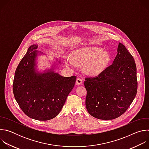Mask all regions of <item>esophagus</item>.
Instances as JSON below:
<instances>
[{"mask_svg":"<svg viewBox=\"0 0 149 149\" xmlns=\"http://www.w3.org/2000/svg\"><path fill=\"white\" fill-rule=\"evenodd\" d=\"M76 84L77 85H81L82 84V80L79 78H78L76 80Z\"/></svg>","mask_w":149,"mask_h":149,"instance_id":"34e87169","label":"esophagus"}]
</instances>
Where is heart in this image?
<instances>
[{"label": "heart", "instance_id": "obj_1", "mask_svg": "<svg viewBox=\"0 0 149 149\" xmlns=\"http://www.w3.org/2000/svg\"><path fill=\"white\" fill-rule=\"evenodd\" d=\"M111 61L110 54L102 48L87 47L75 51L72 58L66 59L68 67L75 68L76 63L84 65V71L89 75L97 76L101 74L109 65Z\"/></svg>", "mask_w": 149, "mask_h": 149}]
</instances>
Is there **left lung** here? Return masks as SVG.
<instances>
[{
  "label": "left lung",
  "instance_id": "obj_1",
  "mask_svg": "<svg viewBox=\"0 0 149 149\" xmlns=\"http://www.w3.org/2000/svg\"><path fill=\"white\" fill-rule=\"evenodd\" d=\"M113 63L95 77L86 78V109L93 117L113 120L123 114L137 91L136 65L125 47L119 43Z\"/></svg>",
  "mask_w": 149,
  "mask_h": 149
}]
</instances>
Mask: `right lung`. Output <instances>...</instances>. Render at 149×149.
I'll return each mask as SVG.
<instances>
[{
  "instance_id": "1",
  "label": "right lung",
  "mask_w": 149,
  "mask_h": 149,
  "mask_svg": "<svg viewBox=\"0 0 149 149\" xmlns=\"http://www.w3.org/2000/svg\"><path fill=\"white\" fill-rule=\"evenodd\" d=\"M38 45H31L16 70L13 83L15 98L29 117L47 121L61 111L73 89L76 76L65 77L54 71L38 74L35 59Z\"/></svg>"
}]
</instances>
